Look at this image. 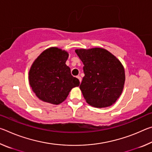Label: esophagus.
Masks as SVG:
<instances>
[{
    "label": "esophagus",
    "mask_w": 152,
    "mask_h": 152,
    "mask_svg": "<svg viewBox=\"0 0 152 152\" xmlns=\"http://www.w3.org/2000/svg\"><path fill=\"white\" fill-rule=\"evenodd\" d=\"M77 77V78H78V80H79V81H80V82H81V81H82V78L80 76H76Z\"/></svg>",
    "instance_id": "1"
}]
</instances>
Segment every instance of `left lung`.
Instances as JSON below:
<instances>
[{
  "label": "left lung",
  "instance_id": "obj_1",
  "mask_svg": "<svg viewBox=\"0 0 152 152\" xmlns=\"http://www.w3.org/2000/svg\"><path fill=\"white\" fill-rule=\"evenodd\" d=\"M84 65L80 86L87 103L96 108L111 106L121 94L125 81L121 62L104 48L76 49Z\"/></svg>",
  "mask_w": 152,
  "mask_h": 152
}]
</instances>
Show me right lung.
Returning <instances> with one entry per match:
<instances>
[{
  "label": "right lung",
  "mask_w": 152,
  "mask_h": 152,
  "mask_svg": "<svg viewBox=\"0 0 152 152\" xmlns=\"http://www.w3.org/2000/svg\"><path fill=\"white\" fill-rule=\"evenodd\" d=\"M68 52L57 47L46 49L33 61L29 72L32 91L43 102L59 104L64 102L72 89L80 85L72 76L66 61Z\"/></svg>",
  "instance_id": "1"
}]
</instances>
